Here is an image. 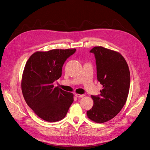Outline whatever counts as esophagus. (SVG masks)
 Masks as SVG:
<instances>
[{
  "label": "esophagus",
  "mask_w": 150,
  "mask_h": 150,
  "mask_svg": "<svg viewBox=\"0 0 150 150\" xmlns=\"http://www.w3.org/2000/svg\"><path fill=\"white\" fill-rule=\"evenodd\" d=\"M84 96V94H75V96H76L79 98H81V97H83Z\"/></svg>",
  "instance_id": "obj_1"
}]
</instances>
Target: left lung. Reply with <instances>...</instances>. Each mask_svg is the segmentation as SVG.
Wrapping results in <instances>:
<instances>
[{
  "label": "left lung",
  "mask_w": 150,
  "mask_h": 150,
  "mask_svg": "<svg viewBox=\"0 0 150 150\" xmlns=\"http://www.w3.org/2000/svg\"><path fill=\"white\" fill-rule=\"evenodd\" d=\"M94 54L97 80L103 86L99 96H91L94 105L87 111L88 118L103 123L113 118L125 105L130 87V71L124 57L118 52L102 47L90 51Z\"/></svg>",
  "instance_id": "1"
}]
</instances>
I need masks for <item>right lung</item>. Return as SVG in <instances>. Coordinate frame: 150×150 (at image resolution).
<instances>
[{"instance_id":"add662e5","label":"right lung","mask_w":150,"mask_h":150,"mask_svg":"<svg viewBox=\"0 0 150 150\" xmlns=\"http://www.w3.org/2000/svg\"><path fill=\"white\" fill-rule=\"evenodd\" d=\"M76 49H54L37 51L25 65L21 89L28 106L42 120L56 122L66 116L74 94L54 87L53 82L62 75L63 64Z\"/></svg>"}]
</instances>
